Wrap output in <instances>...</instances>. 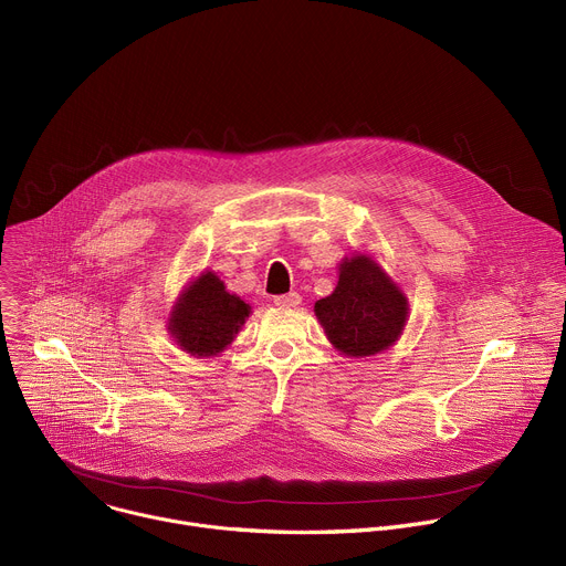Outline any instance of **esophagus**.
Masks as SVG:
<instances>
[{
  "label": "esophagus",
  "instance_id": "1",
  "mask_svg": "<svg viewBox=\"0 0 566 566\" xmlns=\"http://www.w3.org/2000/svg\"><path fill=\"white\" fill-rule=\"evenodd\" d=\"M273 302H275V306H280V308H295V306H300L302 297H300V293H286V295L273 297Z\"/></svg>",
  "mask_w": 566,
  "mask_h": 566
}]
</instances>
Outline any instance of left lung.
<instances>
[{"mask_svg": "<svg viewBox=\"0 0 566 566\" xmlns=\"http://www.w3.org/2000/svg\"><path fill=\"white\" fill-rule=\"evenodd\" d=\"M315 315L339 353L366 357L396 344L409 317V302L378 262L353 255L342 260L335 291L315 302Z\"/></svg>", "mask_w": 566, "mask_h": 566, "instance_id": "obj_1", "label": "left lung"}]
</instances>
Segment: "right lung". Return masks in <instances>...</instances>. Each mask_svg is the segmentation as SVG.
Instances as JSON below:
<instances>
[{"label":"right lung","mask_w":566,"mask_h":566,"mask_svg":"<svg viewBox=\"0 0 566 566\" xmlns=\"http://www.w3.org/2000/svg\"><path fill=\"white\" fill-rule=\"evenodd\" d=\"M249 313L244 300L229 293L213 271H205L175 302L168 331L186 353L211 357L233 342Z\"/></svg>","instance_id":"add662e5"}]
</instances>
